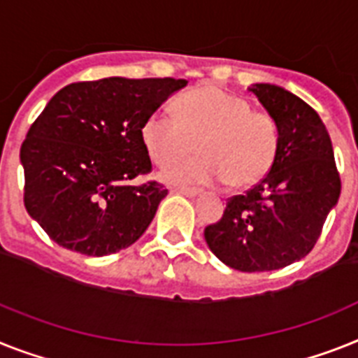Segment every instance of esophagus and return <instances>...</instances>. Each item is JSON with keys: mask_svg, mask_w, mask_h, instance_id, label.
<instances>
[{"mask_svg": "<svg viewBox=\"0 0 358 358\" xmlns=\"http://www.w3.org/2000/svg\"><path fill=\"white\" fill-rule=\"evenodd\" d=\"M172 192L182 194V196H186V197H196V196H199L201 190H197V188H185V186H176V188H172Z\"/></svg>", "mask_w": 358, "mask_h": 358, "instance_id": "34e87169", "label": "esophagus"}]
</instances>
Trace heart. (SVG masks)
<instances>
[{
	"instance_id": "b5f03b06",
	"label": "heart",
	"mask_w": 358,
	"mask_h": 358,
	"mask_svg": "<svg viewBox=\"0 0 358 358\" xmlns=\"http://www.w3.org/2000/svg\"><path fill=\"white\" fill-rule=\"evenodd\" d=\"M177 119L166 111L148 115L141 141L157 166L187 157L198 143L200 157L161 173L172 185H212L225 181L247 188L262 181L280 152V128L273 117L254 113L241 96L214 85L179 96Z\"/></svg>"
}]
</instances>
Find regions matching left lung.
I'll return each mask as SVG.
<instances>
[{
  "instance_id": "left-lung-1",
  "label": "left lung",
  "mask_w": 358,
  "mask_h": 358,
  "mask_svg": "<svg viewBox=\"0 0 358 358\" xmlns=\"http://www.w3.org/2000/svg\"><path fill=\"white\" fill-rule=\"evenodd\" d=\"M249 90L278 124V157L258 185L227 201L221 220L205 227V239L229 267L262 273L311 252L341 196V173L329 133L311 106L278 85Z\"/></svg>"
}]
</instances>
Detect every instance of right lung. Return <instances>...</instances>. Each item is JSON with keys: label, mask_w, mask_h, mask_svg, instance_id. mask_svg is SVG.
<instances>
[{"label": "right lung", "mask_w": 358, "mask_h": 358, "mask_svg": "<svg viewBox=\"0 0 358 358\" xmlns=\"http://www.w3.org/2000/svg\"><path fill=\"white\" fill-rule=\"evenodd\" d=\"M188 84L176 78H111L62 87L20 150L23 203L64 249L106 256L135 243L168 190L135 179L152 173L141 141L148 115Z\"/></svg>", "instance_id": "right-lung-1"}]
</instances>
